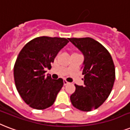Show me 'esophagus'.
Returning <instances> with one entry per match:
<instances>
[{
	"instance_id": "obj_1",
	"label": "esophagus",
	"mask_w": 130,
	"mask_h": 130,
	"mask_svg": "<svg viewBox=\"0 0 130 130\" xmlns=\"http://www.w3.org/2000/svg\"><path fill=\"white\" fill-rule=\"evenodd\" d=\"M69 83H68L67 81H66V80H64V85H68V84H69Z\"/></svg>"
}]
</instances>
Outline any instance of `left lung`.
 <instances>
[{
    "mask_svg": "<svg viewBox=\"0 0 130 130\" xmlns=\"http://www.w3.org/2000/svg\"><path fill=\"white\" fill-rule=\"evenodd\" d=\"M68 40L84 56L81 67L84 85H74L76 90L70 95V101L82 111L96 109L107 99L114 85L115 68L112 57L103 45L91 38Z\"/></svg>",
    "mask_w": 130,
    "mask_h": 130,
    "instance_id": "obj_1",
    "label": "left lung"
}]
</instances>
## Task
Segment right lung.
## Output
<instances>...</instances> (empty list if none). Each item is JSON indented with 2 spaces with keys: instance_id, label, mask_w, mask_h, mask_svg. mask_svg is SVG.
Here are the masks:
<instances>
[{
  "instance_id": "obj_1",
  "label": "right lung",
  "mask_w": 130,
  "mask_h": 130,
  "mask_svg": "<svg viewBox=\"0 0 130 130\" xmlns=\"http://www.w3.org/2000/svg\"><path fill=\"white\" fill-rule=\"evenodd\" d=\"M68 42L65 38L37 37L20 51L14 65V80L18 93L31 108L43 110L54 103L64 82L61 78L46 76L45 69L51 68L58 52Z\"/></svg>"
}]
</instances>
